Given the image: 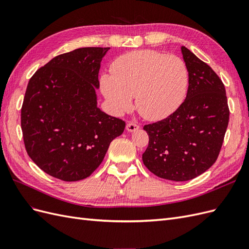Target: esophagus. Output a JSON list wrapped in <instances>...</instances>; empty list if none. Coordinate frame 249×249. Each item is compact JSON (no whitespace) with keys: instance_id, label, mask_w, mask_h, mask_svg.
<instances>
[{"instance_id":"1","label":"esophagus","mask_w":249,"mask_h":249,"mask_svg":"<svg viewBox=\"0 0 249 249\" xmlns=\"http://www.w3.org/2000/svg\"><path fill=\"white\" fill-rule=\"evenodd\" d=\"M139 129H140V125L135 123H129L126 124V130L129 132H135V131H138Z\"/></svg>"}]
</instances>
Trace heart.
<instances>
[{"label": "heart", "instance_id": "1", "mask_svg": "<svg viewBox=\"0 0 249 249\" xmlns=\"http://www.w3.org/2000/svg\"><path fill=\"white\" fill-rule=\"evenodd\" d=\"M111 74L101 77L104 96L118 114L130 111L132 96L141 116L159 120L172 114L185 100L189 71L182 58L155 50H136L117 57Z\"/></svg>", "mask_w": 249, "mask_h": 249}]
</instances>
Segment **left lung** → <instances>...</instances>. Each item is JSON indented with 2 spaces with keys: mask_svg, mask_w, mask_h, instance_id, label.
Segmentation results:
<instances>
[{
  "mask_svg": "<svg viewBox=\"0 0 249 249\" xmlns=\"http://www.w3.org/2000/svg\"><path fill=\"white\" fill-rule=\"evenodd\" d=\"M182 54L189 71L185 101L166 118L143 126L149 137L143 164L176 182L196 178L216 162L230 119L221 79L186 47Z\"/></svg>",
  "mask_w": 249,
  "mask_h": 249,
  "instance_id": "obj_1",
  "label": "left lung"
}]
</instances>
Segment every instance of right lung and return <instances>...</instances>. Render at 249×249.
Listing matches in <instances>:
<instances>
[{"mask_svg":"<svg viewBox=\"0 0 249 249\" xmlns=\"http://www.w3.org/2000/svg\"><path fill=\"white\" fill-rule=\"evenodd\" d=\"M110 48H81L53 58L30 79L20 124L32 161L65 182L100 166L125 123L96 106L101 61Z\"/></svg>","mask_w":249,"mask_h":249,"instance_id":"obj_1","label":"right lung"}]
</instances>
